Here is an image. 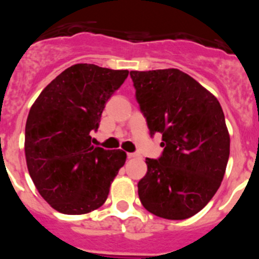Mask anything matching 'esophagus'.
Instances as JSON below:
<instances>
[{
  "mask_svg": "<svg viewBox=\"0 0 259 259\" xmlns=\"http://www.w3.org/2000/svg\"><path fill=\"white\" fill-rule=\"evenodd\" d=\"M127 157H128V158H135V157H137V153L128 152V153H127Z\"/></svg>",
  "mask_w": 259,
  "mask_h": 259,
  "instance_id": "obj_1",
  "label": "esophagus"
}]
</instances>
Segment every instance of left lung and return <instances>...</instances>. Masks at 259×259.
Wrapping results in <instances>:
<instances>
[{
	"instance_id": "8db88e82",
	"label": "left lung",
	"mask_w": 259,
	"mask_h": 259,
	"mask_svg": "<svg viewBox=\"0 0 259 259\" xmlns=\"http://www.w3.org/2000/svg\"><path fill=\"white\" fill-rule=\"evenodd\" d=\"M136 99L150 135H162V155L146 158L138 181L146 210L183 220L195 215L222 184L230 138L218 99L179 69L131 71Z\"/></svg>"
}]
</instances>
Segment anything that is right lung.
I'll list each match as a JSON object with an SVG mask.
<instances>
[{
    "label": "right lung",
    "mask_w": 259,
    "mask_h": 259,
    "mask_svg": "<svg viewBox=\"0 0 259 259\" xmlns=\"http://www.w3.org/2000/svg\"><path fill=\"white\" fill-rule=\"evenodd\" d=\"M128 70L75 64L59 74L30 108L25 156L40 195L59 213L79 215L104 204L126 162L122 150L92 146L102 112Z\"/></svg>",
    "instance_id": "right-lung-1"
}]
</instances>
